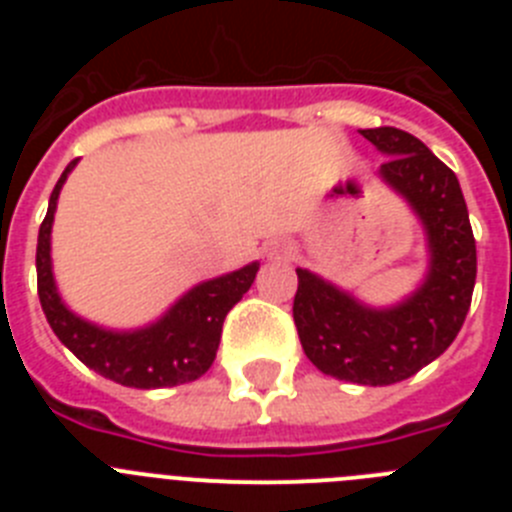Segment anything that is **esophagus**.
<instances>
[{
    "instance_id": "esophagus-1",
    "label": "esophagus",
    "mask_w": 512,
    "mask_h": 512,
    "mask_svg": "<svg viewBox=\"0 0 512 512\" xmlns=\"http://www.w3.org/2000/svg\"><path fill=\"white\" fill-rule=\"evenodd\" d=\"M287 253H289L287 248H279V256H287Z\"/></svg>"
}]
</instances>
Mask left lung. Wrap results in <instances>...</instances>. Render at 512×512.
I'll return each instance as SVG.
<instances>
[{
  "instance_id": "left-lung-1",
  "label": "left lung",
  "mask_w": 512,
  "mask_h": 512,
  "mask_svg": "<svg viewBox=\"0 0 512 512\" xmlns=\"http://www.w3.org/2000/svg\"><path fill=\"white\" fill-rule=\"evenodd\" d=\"M361 135L392 156L379 174L423 220L431 248L428 277L402 305L372 310L297 269L292 315L307 359L320 372L382 387L418 374L454 343L472 305L477 246L459 179L423 140L390 125Z\"/></svg>"
}]
</instances>
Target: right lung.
Listing matches in <instances>:
<instances>
[{
	"label": "right lung",
	"mask_w": 512,
	"mask_h": 512,
	"mask_svg": "<svg viewBox=\"0 0 512 512\" xmlns=\"http://www.w3.org/2000/svg\"><path fill=\"white\" fill-rule=\"evenodd\" d=\"M74 166L76 158L66 166L53 189L45 220L40 223L38 251H35L38 297L53 333L81 364H87L104 379H112L122 387L158 390V387H176L200 379L215 361L225 315L251 289L259 264H248L233 274L197 284L158 323L133 333L102 330L76 318L58 297L51 271L53 212H56L58 192Z\"/></svg>",
	"instance_id": "1"
}]
</instances>
